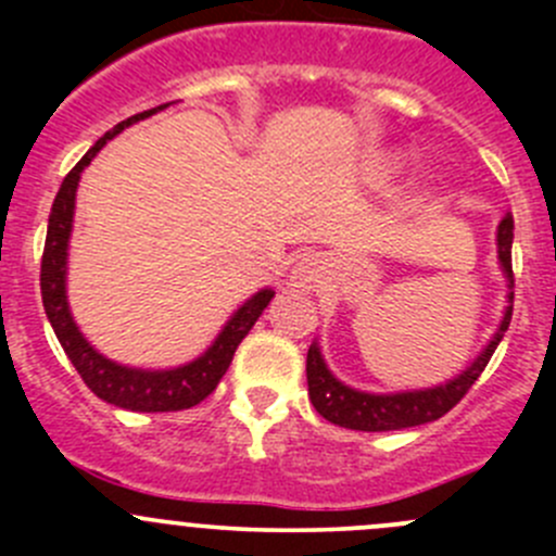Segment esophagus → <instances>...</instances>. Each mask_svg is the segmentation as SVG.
Wrapping results in <instances>:
<instances>
[{
	"mask_svg": "<svg viewBox=\"0 0 556 556\" xmlns=\"http://www.w3.org/2000/svg\"><path fill=\"white\" fill-rule=\"evenodd\" d=\"M323 279V261L317 255H306L290 268V285L299 290H314Z\"/></svg>",
	"mask_w": 556,
	"mask_h": 556,
	"instance_id": "1",
	"label": "esophagus"
}]
</instances>
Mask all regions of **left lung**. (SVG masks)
Instances as JSON below:
<instances>
[{
  "mask_svg": "<svg viewBox=\"0 0 556 556\" xmlns=\"http://www.w3.org/2000/svg\"><path fill=\"white\" fill-rule=\"evenodd\" d=\"M497 263H501L503 279H506V309H503L501 325L490 336L479 355L468 363L459 374H454L446 382L433 387H419V390H397V392H368L341 382L325 363L319 341L314 339L306 355V382H309L312 406L319 417L339 428L363 430V433H384V430L417 428V425L435 422L444 417L452 406H457L459 397L470 390V384L481 377V371L490 363L492 352L503 341V333L511 325L514 312V271H511V244H514V215L506 217L497 226Z\"/></svg>",
  "mask_w": 556,
  "mask_h": 556,
  "instance_id": "obj_1",
  "label": "left lung"
}]
</instances>
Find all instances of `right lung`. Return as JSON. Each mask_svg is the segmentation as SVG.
I'll return each mask as SVG.
<instances>
[{
    "label": "right lung",
    "instance_id": "1",
    "mask_svg": "<svg viewBox=\"0 0 556 556\" xmlns=\"http://www.w3.org/2000/svg\"><path fill=\"white\" fill-rule=\"evenodd\" d=\"M169 104H161L155 110L139 112V115L126 117L117 123L112 131H106L80 161L77 166L64 177L59 193H55L53 210L48 217V237H45V252H42V274H39V288H42V306L48 314L53 333L59 344L64 346L66 357L83 382L91 387L93 395L102 401L112 403V406L128 408V412H179V408H190L195 403L204 401L223 374L228 371L233 361V352L242 344V339L250 333L252 325L257 323L263 309L271 304L274 290L261 288L252 293L250 299L239 306L220 333L215 336L210 346L201 352L193 361L182 363L174 368H137V366H123V363L110 361L102 355L91 341L83 336L77 328L75 317L70 309V295H66V271H70V239L72 226H75V199H77V185H80V174L97 159L99 150L110 142L112 137L123 131V128L134 126V123L144 121V117L155 115V112L166 110Z\"/></svg>",
    "mask_w": 556,
    "mask_h": 556
}]
</instances>
